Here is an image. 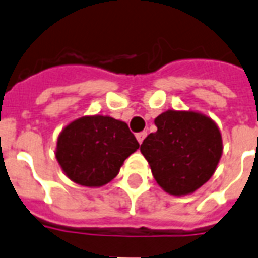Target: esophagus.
<instances>
[{"label": "esophagus", "instance_id": "34e87169", "mask_svg": "<svg viewBox=\"0 0 258 258\" xmlns=\"http://www.w3.org/2000/svg\"><path fill=\"white\" fill-rule=\"evenodd\" d=\"M146 136H147V133H146V131H142V133L136 134V139H138V142L142 144V143H143V140H144V138H146Z\"/></svg>", "mask_w": 258, "mask_h": 258}]
</instances>
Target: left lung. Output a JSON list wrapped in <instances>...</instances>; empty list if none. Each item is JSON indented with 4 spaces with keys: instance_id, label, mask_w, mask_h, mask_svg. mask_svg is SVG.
I'll use <instances>...</instances> for the list:
<instances>
[{
    "instance_id": "1",
    "label": "left lung",
    "mask_w": 258,
    "mask_h": 258,
    "mask_svg": "<svg viewBox=\"0 0 258 258\" xmlns=\"http://www.w3.org/2000/svg\"><path fill=\"white\" fill-rule=\"evenodd\" d=\"M155 124L158 131L140 146L155 180L175 196L192 194L211 179L223 154L217 125L198 112L171 110Z\"/></svg>"
}]
</instances>
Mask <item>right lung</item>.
<instances>
[{
	"label": "right lung",
	"instance_id": "1",
	"mask_svg": "<svg viewBox=\"0 0 258 258\" xmlns=\"http://www.w3.org/2000/svg\"><path fill=\"white\" fill-rule=\"evenodd\" d=\"M139 148L124 122L110 116H83L64 127L56 160L73 181L100 187L118 175L123 162Z\"/></svg>",
	"mask_w": 258,
	"mask_h": 258
}]
</instances>
